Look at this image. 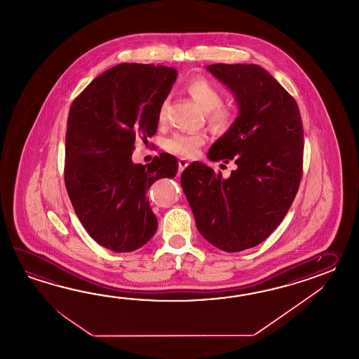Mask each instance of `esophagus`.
I'll return each mask as SVG.
<instances>
[{
  "instance_id": "esophagus-1",
  "label": "esophagus",
  "mask_w": 359,
  "mask_h": 359,
  "mask_svg": "<svg viewBox=\"0 0 359 359\" xmlns=\"http://www.w3.org/2000/svg\"><path fill=\"white\" fill-rule=\"evenodd\" d=\"M189 164H190V161H186V159H180V161H178V168L182 172L183 169L189 167Z\"/></svg>"
}]
</instances>
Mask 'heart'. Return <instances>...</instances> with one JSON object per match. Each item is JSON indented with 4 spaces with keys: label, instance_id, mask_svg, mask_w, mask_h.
<instances>
[{
    "label": "heart",
    "instance_id": "heart-1",
    "mask_svg": "<svg viewBox=\"0 0 359 359\" xmlns=\"http://www.w3.org/2000/svg\"><path fill=\"white\" fill-rule=\"evenodd\" d=\"M186 91L203 110H205L206 119L213 130L224 132L232 126L235 121V111L232 107L222 104L223 93L215 84L206 78L198 76L186 84ZM167 105L168 100H164L159 107L158 118L161 122L164 119ZM205 141L204 133H176L165 141L164 147L169 153L183 158H192L198 154V149L205 144Z\"/></svg>",
    "mask_w": 359,
    "mask_h": 359
}]
</instances>
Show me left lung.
Returning <instances> with one entry per match:
<instances>
[{
	"label": "left lung",
	"mask_w": 359,
	"mask_h": 359,
	"mask_svg": "<svg viewBox=\"0 0 359 359\" xmlns=\"http://www.w3.org/2000/svg\"><path fill=\"white\" fill-rule=\"evenodd\" d=\"M233 93L238 116L210 147V161H235L229 178L203 163L181 177L201 236L223 252L263 243L289 212L303 175V123L298 104L255 64L206 67Z\"/></svg>",
	"instance_id": "1"
}]
</instances>
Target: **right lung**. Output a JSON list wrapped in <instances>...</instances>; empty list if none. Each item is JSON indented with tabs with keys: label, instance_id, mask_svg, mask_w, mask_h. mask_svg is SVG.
Masks as SVG:
<instances>
[{
	"label": "right lung",
	"instance_id": "right-lung-1",
	"mask_svg": "<svg viewBox=\"0 0 359 359\" xmlns=\"http://www.w3.org/2000/svg\"><path fill=\"white\" fill-rule=\"evenodd\" d=\"M177 74L163 65L122 62L95 78L69 110V198L88 235L109 250L133 252L158 229L146 194L159 178L176 176L178 163L161 154L150 164H135L132 153L137 136L155 135Z\"/></svg>",
	"mask_w": 359,
	"mask_h": 359
}]
</instances>
